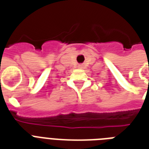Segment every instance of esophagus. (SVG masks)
Listing matches in <instances>:
<instances>
[{
	"mask_svg": "<svg viewBox=\"0 0 149 149\" xmlns=\"http://www.w3.org/2000/svg\"><path fill=\"white\" fill-rule=\"evenodd\" d=\"M78 68H79V69H82V68H83V65H78Z\"/></svg>",
	"mask_w": 149,
	"mask_h": 149,
	"instance_id": "34e87169",
	"label": "esophagus"
}]
</instances>
